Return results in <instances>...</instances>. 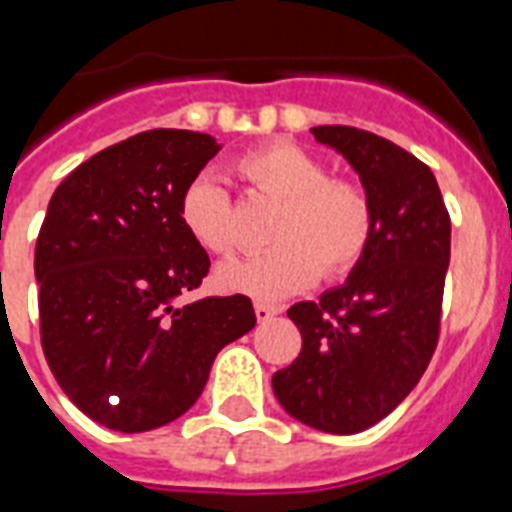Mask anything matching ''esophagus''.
I'll return each mask as SVG.
<instances>
[{"mask_svg": "<svg viewBox=\"0 0 512 512\" xmlns=\"http://www.w3.org/2000/svg\"><path fill=\"white\" fill-rule=\"evenodd\" d=\"M279 313H281L279 305L255 303V316H257V321H271L273 316H279Z\"/></svg>", "mask_w": 512, "mask_h": 512, "instance_id": "esophagus-1", "label": "esophagus"}]
</instances>
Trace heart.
Instances as JSON below:
<instances>
[{"label": "heart", "mask_w": 512, "mask_h": 512, "mask_svg": "<svg viewBox=\"0 0 512 512\" xmlns=\"http://www.w3.org/2000/svg\"><path fill=\"white\" fill-rule=\"evenodd\" d=\"M252 188L281 199L268 228L276 241L263 252L217 268L223 292L281 300L311 287L316 276L342 279L361 263L374 231L372 196L353 177L329 175L324 159L303 146L276 140L239 159ZM180 223L199 247L228 255L236 247L231 193L215 172H199L180 193Z\"/></svg>", "instance_id": "obj_1"}]
</instances>
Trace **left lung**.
<instances>
[{"mask_svg":"<svg viewBox=\"0 0 512 512\" xmlns=\"http://www.w3.org/2000/svg\"><path fill=\"white\" fill-rule=\"evenodd\" d=\"M311 132L358 172L372 196L374 231L342 287L287 311L303 348L273 374V393L303 425L350 436L388 417L428 369L452 220L428 164L401 146L342 124Z\"/></svg>","mask_w":512,"mask_h":512,"instance_id":"obj_1","label":"left lung"}]
</instances>
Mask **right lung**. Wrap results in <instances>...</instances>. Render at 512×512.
Returning <instances> with one entry per match:
<instances>
[{
    "label": "right lung",
    "instance_id": "add662e5",
    "mask_svg": "<svg viewBox=\"0 0 512 512\" xmlns=\"http://www.w3.org/2000/svg\"><path fill=\"white\" fill-rule=\"evenodd\" d=\"M220 151L191 130H148L79 164L36 239L39 324L55 380L90 420L143 433L196 404L212 361L255 327L244 295L177 300L209 271L180 193Z\"/></svg>",
    "mask_w": 512,
    "mask_h": 512
}]
</instances>
